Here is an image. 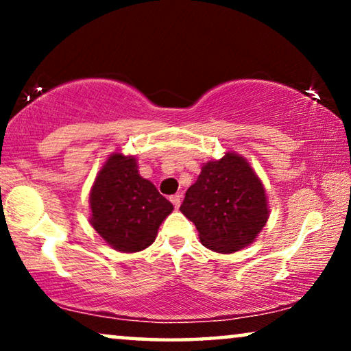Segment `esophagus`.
I'll return each mask as SVG.
<instances>
[{
  "label": "esophagus",
  "instance_id": "esophagus-1",
  "mask_svg": "<svg viewBox=\"0 0 351 351\" xmlns=\"http://www.w3.org/2000/svg\"><path fill=\"white\" fill-rule=\"evenodd\" d=\"M169 199H171V203L174 204V208H176V209L179 208L180 203H182V196H180V195H172Z\"/></svg>",
  "mask_w": 351,
  "mask_h": 351
}]
</instances>
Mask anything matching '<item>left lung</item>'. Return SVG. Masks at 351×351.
<instances>
[{
    "label": "left lung",
    "mask_w": 351,
    "mask_h": 351,
    "mask_svg": "<svg viewBox=\"0 0 351 351\" xmlns=\"http://www.w3.org/2000/svg\"><path fill=\"white\" fill-rule=\"evenodd\" d=\"M180 213L195 223L203 246L232 254L257 238L270 209L265 186L247 160L227 152L220 160L204 162Z\"/></svg>",
    "instance_id": "obj_1"
}]
</instances>
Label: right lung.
Segmentation results:
<instances>
[{
	"mask_svg": "<svg viewBox=\"0 0 351 351\" xmlns=\"http://www.w3.org/2000/svg\"><path fill=\"white\" fill-rule=\"evenodd\" d=\"M89 222L119 252H138L155 241L174 206L138 174L136 156L113 153L95 177L89 195Z\"/></svg>",
	"mask_w": 351,
	"mask_h": 351,
	"instance_id": "right-lung-1",
	"label": "right lung"
}]
</instances>
